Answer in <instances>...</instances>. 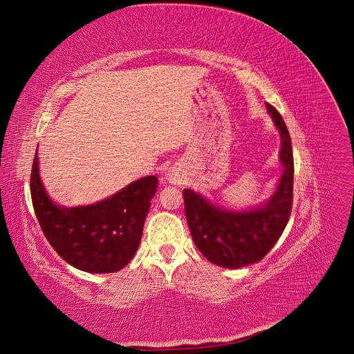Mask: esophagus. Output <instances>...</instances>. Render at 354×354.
<instances>
[{
	"instance_id": "1",
	"label": "esophagus",
	"mask_w": 354,
	"mask_h": 354,
	"mask_svg": "<svg viewBox=\"0 0 354 354\" xmlns=\"http://www.w3.org/2000/svg\"><path fill=\"white\" fill-rule=\"evenodd\" d=\"M167 180L169 181V183H177V181H180V176L177 173H174V171H168Z\"/></svg>"
}]
</instances>
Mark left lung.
Masks as SVG:
<instances>
[{"instance_id": "8db88e82", "label": "left lung", "mask_w": 354, "mask_h": 354, "mask_svg": "<svg viewBox=\"0 0 354 354\" xmlns=\"http://www.w3.org/2000/svg\"><path fill=\"white\" fill-rule=\"evenodd\" d=\"M266 108L281 134L282 174L273 195L260 205L236 211L214 205L190 189L183 190L186 220L195 245L208 261L226 269H241L264 259L281 238L291 216L294 183L291 137L281 113L269 103H266Z\"/></svg>"}]
</instances>
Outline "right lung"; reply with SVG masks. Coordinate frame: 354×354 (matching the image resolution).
Instances as JSON below:
<instances>
[{"label": "right lung", "instance_id": "obj_1", "mask_svg": "<svg viewBox=\"0 0 354 354\" xmlns=\"http://www.w3.org/2000/svg\"><path fill=\"white\" fill-rule=\"evenodd\" d=\"M156 187L158 177L147 176L91 205L62 207L42 185L38 149L30 171L32 205L47 241L63 260L87 273H113L133 260Z\"/></svg>", "mask_w": 354, "mask_h": 354}]
</instances>
